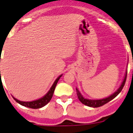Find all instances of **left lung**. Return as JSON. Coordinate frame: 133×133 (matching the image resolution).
Listing matches in <instances>:
<instances>
[{
	"instance_id": "obj_1",
	"label": "left lung",
	"mask_w": 133,
	"mask_h": 133,
	"mask_svg": "<svg viewBox=\"0 0 133 133\" xmlns=\"http://www.w3.org/2000/svg\"><path fill=\"white\" fill-rule=\"evenodd\" d=\"M127 71L126 72V75L125 76L124 80H123V82L122 83V85L120 86V87L119 88L118 90L116 91L114 94H113L112 95H111L110 96L108 97L105 98V99H99V100H90V99H85V98L83 97L82 95L81 94V93L79 92V91L78 90V89L76 88V90H77V96H78V99L80 100L81 103L84 105H86V106L90 107H94V108H97V107H101L103 105H104L105 104L107 103H109V101H110L111 100H112L114 98H115L119 93L121 92V91L123 89V86H124L125 84V81H126V78H127Z\"/></svg>"
}]
</instances>
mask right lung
<instances>
[{"label":"right lung","mask_w":133,"mask_h":133,"mask_svg":"<svg viewBox=\"0 0 133 133\" xmlns=\"http://www.w3.org/2000/svg\"><path fill=\"white\" fill-rule=\"evenodd\" d=\"M61 77H62V75L60 76H59V77L56 78V80L55 81V82H54L53 85H52V87L51 88V89H50L49 91H48V93H47L44 97L41 98V99H38V100H36V101H30V102H24V101H21L14 97V100H15L16 102H17L18 103L20 104V105H23V106L24 107H26L31 108V109H39V108L43 107H44L45 105H47V104L51 101V98H52V95H53L54 91H55V88H56V84H57L58 81H59V79H60V78Z\"/></svg>","instance_id":"obj_1"}]
</instances>
